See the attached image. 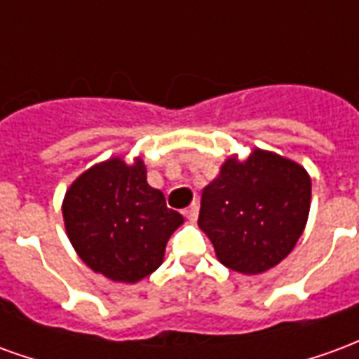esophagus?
<instances>
[{
    "mask_svg": "<svg viewBox=\"0 0 359 359\" xmlns=\"http://www.w3.org/2000/svg\"><path fill=\"white\" fill-rule=\"evenodd\" d=\"M184 215H187L190 221H196V217H198V203H190L187 210H184Z\"/></svg>",
    "mask_w": 359,
    "mask_h": 359,
    "instance_id": "1",
    "label": "esophagus"
}]
</instances>
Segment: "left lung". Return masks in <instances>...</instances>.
<instances>
[{
  "label": "left lung",
  "mask_w": 359,
  "mask_h": 359,
  "mask_svg": "<svg viewBox=\"0 0 359 359\" xmlns=\"http://www.w3.org/2000/svg\"><path fill=\"white\" fill-rule=\"evenodd\" d=\"M311 180L300 165L256 149L246 161L229 159L203 190L198 225L219 262L257 275L283 262L306 226Z\"/></svg>",
  "instance_id": "obj_1"
}]
</instances>
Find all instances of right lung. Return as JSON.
<instances>
[{"mask_svg": "<svg viewBox=\"0 0 359 359\" xmlns=\"http://www.w3.org/2000/svg\"><path fill=\"white\" fill-rule=\"evenodd\" d=\"M69 241L90 269L111 280L136 283L163 262L165 246L182 223L161 190L146 180L140 159H109L81 175L63 202Z\"/></svg>", "mask_w": 359, "mask_h": 359, "instance_id": "add662e5", "label": "right lung"}]
</instances>
